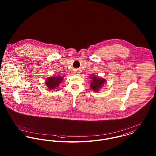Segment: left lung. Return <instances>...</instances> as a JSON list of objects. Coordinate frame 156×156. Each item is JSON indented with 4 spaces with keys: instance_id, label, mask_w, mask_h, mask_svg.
I'll return each mask as SVG.
<instances>
[{
    "instance_id": "1",
    "label": "left lung",
    "mask_w": 156,
    "mask_h": 156,
    "mask_svg": "<svg viewBox=\"0 0 156 156\" xmlns=\"http://www.w3.org/2000/svg\"><path fill=\"white\" fill-rule=\"evenodd\" d=\"M92 82L90 83V88L94 91H98L102 87L106 80L104 79L98 78L97 77L92 76L91 77Z\"/></svg>"
}]
</instances>
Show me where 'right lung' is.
I'll return each instance as SVG.
<instances>
[{
	"label": "right lung",
	"mask_w": 156,
	"mask_h": 156,
	"mask_svg": "<svg viewBox=\"0 0 156 156\" xmlns=\"http://www.w3.org/2000/svg\"><path fill=\"white\" fill-rule=\"evenodd\" d=\"M63 78L61 76L50 77L45 80V84L49 89H56L62 82Z\"/></svg>",
	"instance_id": "right-lung-1"
}]
</instances>
